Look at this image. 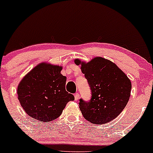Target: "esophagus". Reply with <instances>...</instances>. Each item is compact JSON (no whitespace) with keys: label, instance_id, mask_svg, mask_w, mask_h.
Masks as SVG:
<instances>
[{"label":"esophagus","instance_id":"1","mask_svg":"<svg viewBox=\"0 0 153 153\" xmlns=\"http://www.w3.org/2000/svg\"><path fill=\"white\" fill-rule=\"evenodd\" d=\"M74 99L75 100H78L79 99V93H76L74 95Z\"/></svg>","mask_w":153,"mask_h":153}]
</instances>
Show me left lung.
Returning <instances> with one entry per match:
<instances>
[{
  "instance_id": "obj_1",
  "label": "left lung",
  "mask_w": 153,
  "mask_h": 153,
  "mask_svg": "<svg viewBox=\"0 0 153 153\" xmlns=\"http://www.w3.org/2000/svg\"><path fill=\"white\" fill-rule=\"evenodd\" d=\"M74 63L81 65L92 92L89 102L79 100L84 118L99 125L114 120L122 112L129 100L131 89L129 79L114 63L102 57H96L88 63L76 58Z\"/></svg>"
}]
</instances>
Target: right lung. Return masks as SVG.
I'll list each match as a JSON object with an SVG mask.
<instances>
[{
  "label": "right lung",
  "instance_id": "add662e5",
  "mask_svg": "<svg viewBox=\"0 0 153 153\" xmlns=\"http://www.w3.org/2000/svg\"><path fill=\"white\" fill-rule=\"evenodd\" d=\"M61 66L41 63L21 80L17 88L22 107L30 117L49 122L59 117L67 102L74 100L66 91Z\"/></svg>",
  "mask_w": 153,
  "mask_h": 153
}]
</instances>
